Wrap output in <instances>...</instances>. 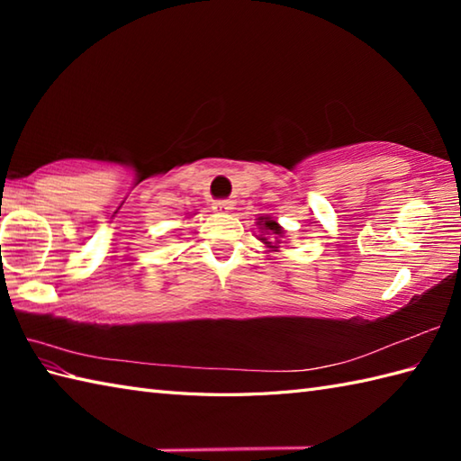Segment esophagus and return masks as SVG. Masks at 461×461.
I'll list each match as a JSON object with an SVG mask.
<instances>
[{"label": "esophagus", "instance_id": "1", "mask_svg": "<svg viewBox=\"0 0 461 461\" xmlns=\"http://www.w3.org/2000/svg\"><path fill=\"white\" fill-rule=\"evenodd\" d=\"M212 208L215 213H228L233 210V202L231 200H215L212 203Z\"/></svg>", "mask_w": 461, "mask_h": 461}]
</instances>
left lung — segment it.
Here are the masks:
<instances>
[{
	"mask_svg": "<svg viewBox=\"0 0 461 461\" xmlns=\"http://www.w3.org/2000/svg\"><path fill=\"white\" fill-rule=\"evenodd\" d=\"M259 225H261V228H266V230H269L271 233H276V236H281V233H283V230L279 228V225L276 223V221H273V220H269V218H259ZM263 240V243H267V246L269 248H273V249H276L277 246H271V241H267L266 238H261Z\"/></svg>",
	"mask_w": 461,
	"mask_h": 461,
	"instance_id": "1",
	"label": "left lung"
}]
</instances>
